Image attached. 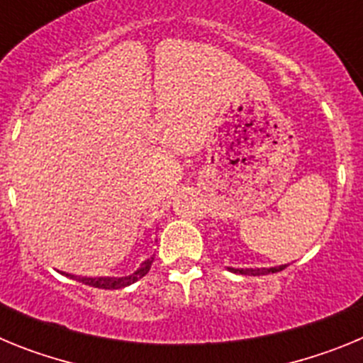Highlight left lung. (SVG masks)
<instances>
[{"label":"left lung","mask_w":363,"mask_h":363,"mask_svg":"<svg viewBox=\"0 0 363 363\" xmlns=\"http://www.w3.org/2000/svg\"><path fill=\"white\" fill-rule=\"evenodd\" d=\"M287 265H277V267H255V269H234L229 267L230 272L236 274H245V277H264V274H272V272H280Z\"/></svg>","instance_id":"8db88e82"}]
</instances>
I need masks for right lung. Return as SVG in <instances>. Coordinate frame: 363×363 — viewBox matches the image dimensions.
<instances>
[{
	"instance_id": "obj_1",
	"label": "right lung",
	"mask_w": 363,
	"mask_h": 363,
	"mask_svg": "<svg viewBox=\"0 0 363 363\" xmlns=\"http://www.w3.org/2000/svg\"><path fill=\"white\" fill-rule=\"evenodd\" d=\"M154 262V255L150 258H147L145 262H142V265L133 272V274H127V277H76V274H69V272H62L65 277L72 278L76 281H82L85 285H91V287H98V289H123L127 285L134 284L140 278H143L147 272L150 271V265Z\"/></svg>"
}]
</instances>
